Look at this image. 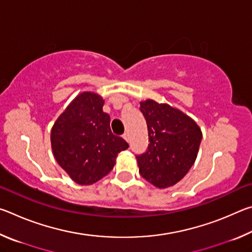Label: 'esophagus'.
<instances>
[{
	"instance_id": "1",
	"label": "esophagus",
	"mask_w": 252,
	"mask_h": 252,
	"mask_svg": "<svg viewBox=\"0 0 252 252\" xmlns=\"http://www.w3.org/2000/svg\"><path fill=\"white\" fill-rule=\"evenodd\" d=\"M122 136H123V139H125V140H126V141H127V142H129V141H130V136H129V133H127V132H126V133H125V134H123Z\"/></svg>"
}]
</instances>
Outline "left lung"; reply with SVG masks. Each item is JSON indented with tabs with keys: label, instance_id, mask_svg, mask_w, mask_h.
<instances>
[{
	"label": "left lung",
	"instance_id": "left-lung-1",
	"mask_svg": "<svg viewBox=\"0 0 252 252\" xmlns=\"http://www.w3.org/2000/svg\"><path fill=\"white\" fill-rule=\"evenodd\" d=\"M148 126L147 151L136 157L139 172L160 189L174 186L186 176L198 156L202 133L192 119L169 104L140 102Z\"/></svg>",
	"mask_w": 252,
	"mask_h": 252
}]
</instances>
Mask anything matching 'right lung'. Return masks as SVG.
<instances>
[{
  "mask_svg": "<svg viewBox=\"0 0 252 252\" xmlns=\"http://www.w3.org/2000/svg\"><path fill=\"white\" fill-rule=\"evenodd\" d=\"M104 101L92 92H83L72 101L51 131L53 155L63 170L82 186L105 177L116 163L118 153L129 148L125 139L110 129Z\"/></svg>",
  "mask_w": 252,
  "mask_h": 252,
  "instance_id": "add662e5",
  "label": "right lung"
}]
</instances>
